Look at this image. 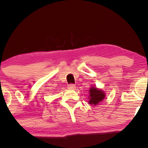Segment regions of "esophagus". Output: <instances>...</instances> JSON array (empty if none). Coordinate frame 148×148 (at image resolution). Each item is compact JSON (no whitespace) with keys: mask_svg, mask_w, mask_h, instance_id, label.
Returning a JSON list of instances; mask_svg holds the SVG:
<instances>
[{"mask_svg":"<svg viewBox=\"0 0 148 148\" xmlns=\"http://www.w3.org/2000/svg\"><path fill=\"white\" fill-rule=\"evenodd\" d=\"M75 85L73 84H70L68 85V88L69 89H71V90H73V89L75 88Z\"/></svg>","mask_w":148,"mask_h":148,"instance_id":"obj_1","label":"esophagus"}]
</instances>
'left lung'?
<instances>
[{
  "mask_svg": "<svg viewBox=\"0 0 148 148\" xmlns=\"http://www.w3.org/2000/svg\"><path fill=\"white\" fill-rule=\"evenodd\" d=\"M105 98V94L102 90H98L96 88H90V96H89V103L90 104L96 105L99 102L103 100Z\"/></svg>",
  "mask_w": 148,
  "mask_h": 148,
  "instance_id": "1",
  "label": "left lung"
}]
</instances>
